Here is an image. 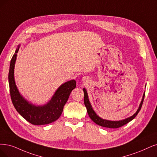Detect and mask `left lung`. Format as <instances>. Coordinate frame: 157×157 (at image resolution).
<instances>
[{
	"instance_id": "1",
	"label": "left lung",
	"mask_w": 157,
	"mask_h": 157,
	"mask_svg": "<svg viewBox=\"0 0 157 157\" xmlns=\"http://www.w3.org/2000/svg\"><path fill=\"white\" fill-rule=\"evenodd\" d=\"M83 92H84V103H85V105L86 108V111H87L88 114L89 116V117L90 118V119L96 124L99 125L100 126H102V127H108V128H118V127H120L121 126L125 125L126 124L129 123V121H131L132 120L134 119L136 117V115L138 114L139 111H140V109L142 106V104H143L144 96H145V92H144L142 100L141 101V103L140 104V107H139L138 109L137 110V111L136 112V113L135 114H133L132 117L127 118V119L120 120V121H109V120H103L98 117V116L95 113V112L93 111V109H92V108L90 105V103L89 102V98H88L87 92H86V91L85 89H83Z\"/></svg>"
}]
</instances>
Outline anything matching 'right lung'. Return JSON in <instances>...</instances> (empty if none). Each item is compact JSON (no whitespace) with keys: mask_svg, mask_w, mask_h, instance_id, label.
Segmentation results:
<instances>
[{"mask_svg":"<svg viewBox=\"0 0 157 157\" xmlns=\"http://www.w3.org/2000/svg\"><path fill=\"white\" fill-rule=\"evenodd\" d=\"M19 48L11 58L8 74L10 92L13 105L17 111L33 125H45L54 122L60 117L70 94L76 86L75 81H69L61 85L48 103L44 106L36 107L28 103L20 95L14 80V67Z\"/></svg>","mask_w":157,"mask_h":157,"instance_id":"obj_1","label":"right lung"}]
</instances>
